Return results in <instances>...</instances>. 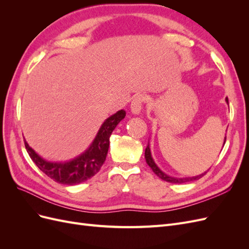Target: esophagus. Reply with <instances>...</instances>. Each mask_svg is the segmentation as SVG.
Wrapping results in <instances>:
<instances>
[{
    "instance_id": "34e87169",
    "label": "esophagus",
    "mask_w": 249,
    "mask_h": 249,
    "mask_svg": "<svg viewBox=\"0 0 249 249\" xmlns=\"http://www.w3.org/2000/svg\"><path fill=\"white\" fill-rule=\"evenodd\" d=\"M144 101H145V96L143 94H137L133 97L132 103H131V111L133 114H139Z\"/></svg>"
}]
</instances>
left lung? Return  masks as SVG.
I'll use <instances>...</instances> for the list:
<instances>
[{
    "label": "left lung",
    "instance_id": "1",
    "mask_svg": "<svg viewBox=\"0 0 249 249\" xmlns=\"http://www.w3.org/2000/svg\"><path fill=\"white\" fill-rule=\"evenodd\" d=\"M225 101H227L229 103V100L228 97L225 99ZM225 140H227V137L224 138V143H225ZM145 160H146V163L148 166L152 168V170L156 173V175L159 177L160 178H162L163 180H166V182L168 183H173V184H183V183H187V182H191V180H196L198 178H200L201 177H203L207 173V171L205 173H201V175L199 176H196V177H192V178H173V177H169L167 176L166 173H164L159 167L157 166L156 163L154 162L153 160V157H152V154H150V148H149V144H147L146 148H145Z\"/></svg>",
    "mask_w": 249,
    "mask_h": 249
}]
</instances>
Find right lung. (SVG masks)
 Segmentation results:
<instances>
[{"mask_svg":"<svg viewBox=\"0 0 249 249\" xmlns=\"http://www.w3.org/2000/svg\"><path fill=\"white\" fill-rule=\"evenodd\" d=\"M124 116L125 111L120 110L107 118L89 148L70 162L54 163L46 161L29 146L26 140L25 146L37 167L53 180L63 185H77L85 182L100 171L108 154L111 134Z\"/></svg>","mask_w":249,"mask_h":249,"instance_id":"right-lung-1","label":"right lung"}]
</instances>
